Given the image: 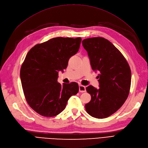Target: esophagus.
I'll return each mask as SVG.
<instances>
[{
	"mask_svg": "<svg viewBox=\"0 0 148 148\" xmlns=\"http://www.w3.org/2000/svg\"><path fill=\"white\" fill-rule=\"evenodd\" d=\"M79 91L81 92H84L86 91V87L84 86H83L82 84L79 85Z\"/></svg>",
	"mask_w": 148,
	"mask_h": 148,
	"instance_id": "obj_1",
	"label": "esophagus"
}]
</instances>
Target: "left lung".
<instances>
[{"mask_svg":"<svg viewBox=\"0 0 148 148\" xmlns=\"http://www.w3.org/2000/svg\"><path fill=\"white\" fill-rule=\"evenodd\" d=\"M83 46L88 52L92 69L98 71L99 88H86L90 102L85 105L88 114L97 119L109 117L127 99L131 86V70L118 49L101 37L85 39Z\"/></svg>","mask_w":148,"mask_h":148,"instance_id":"obj_1","label":"left lung"}]
</instances>
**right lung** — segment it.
I'll return each instance as SVG.
<instances>
[{
  "label": "right lung",
  "instance_id": "obj_1",
  "mask_svg": "<svg viewBox=\"0 0 148 148\" xmlns=\"http://www.w3.org/2000/svg\"><path fill=\"white\" fill-rule=\"evenodd\" d=\"M81 38L58 37L38 44L26 55L20 69L25 99L35 112L44 117H54L63 111L69 98L79 91L77 83L57 82L70 58L79 50Z\"/></svg>",
  "mask_w": 148,
  "mask_h": 148
}]
</instances>
